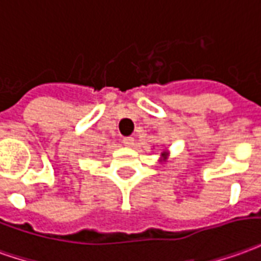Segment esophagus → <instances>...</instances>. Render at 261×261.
Masks as SVG:
<instances>
[{
    "mask_svg": "<svg viewBox=\"0 0 261 261\" xmlns=\"http://www.w3.org/2000/svg\"><path fill=\"white\" fill-rule=\"evenodd\" d=\"M123 144L127 145V147L134 145V138H133V137H124V138H123Z\"/></svg>",
    "mask_w": 261,
    "mask_h": 261,
    "instance_id": "34e87169",
    "label": "esophagus"
}]
</instances>
